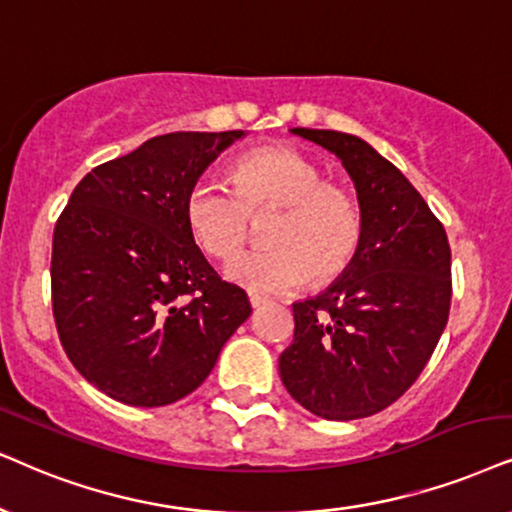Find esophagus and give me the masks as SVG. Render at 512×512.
<instances>
[{
  "label": "esophagus",
  "mask_w": 512,
  "mask_h": 512,
  "mask_svg": "<svg viewBox=\"0 0 512 512\" xmlns=\"http://www.w3.org/2000/svg\"><path fill=\"white\" fill-rule=\"evenodd\" d=\"M250 297V304H252V307H262V304H267L269 300H267V297H264V295H257V293H250L248 295Z\"/></svg>",
  "instance_id": "34e87169"
}]
</instances>
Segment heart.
Here are the masks:
<instances>
[{"instance_id":"obj_1","label":"heart","mask_w":512,"mask_h":512,"mask_svg":"<svg viewBox=\"0 0 512 512\" xmlns=\"http://www.w3.org/2000/svg\"><path fill=\"white\" fill-rule=\"evenodd\" d=\"M236 189L212 174L186 196V224L200 250L229 260L250 236L252 215L278 210L271 222L274 250L243 252L226 264V278L250 293H286L309 278L328 283L357 255L364 215L347 186L323 179L312 158L290 146L245 153L234 167Z\"/></svg>"}]
</instances>
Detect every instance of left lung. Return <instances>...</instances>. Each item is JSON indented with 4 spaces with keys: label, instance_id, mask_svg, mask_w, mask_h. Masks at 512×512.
<instances>
[{
    "label": "left lung",
    "instance_id": "1",
    "mask_svg": "<svg viewBox=\"0 0 512 512\" xmlns=\"http://www.w3.org/2000/svg\"><path fill=\"white\" fill-rule=\"evenodd\" d=\"M340 158L364 215L359 250L321 295L295 302L278 373L297 404L326 420L366 418L416 383L451 307V248L423 196L364 139L295 127Z\"/></svg>",
    "mask_w": 512,
    "mask_h": 512
}]
</instances>
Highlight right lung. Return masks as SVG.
<instances>
[{
	"label": "right lung",
	"instance_id": "add662e5",
	"mask_svg": "<svg viewBox=\"0 0 512 512\" xmlns=\"http://www.w3.org/2000/svg\"><path fill=\"white\" fill-rule=\"evenodd\" d=\"M234 132H172L108 160L75 186L51 248L61 345L84 378L129 406L191 394L250 300L219 278L186 224V196Z\"/></svg>",
	"mask_w": 512,
	"mask_h": 512
}]
</instances>
